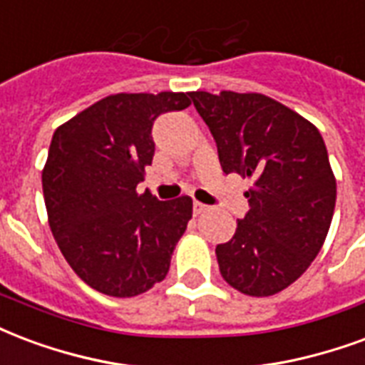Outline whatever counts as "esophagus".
I'll return each instance as SVG.
<instances>
[{
  "mask_svg": "<svg viewBox=\"0 0 365 365\" xmlns=\"http://www.w3.org/2000/svg\"><path fill=\"white\" fill-rule=\"evenodd\" d=\"M205 210H207V205L199 203V201H195V203H193V212H195V215H203Z\"/></svg>",
  "mask_w": 365,
  "mask_h": 365,
  "instance_id": "1",
  "label": "esophagus"
}]
</instances>
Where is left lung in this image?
<instances>
[{"label": "left lung", "instance_id": "left-lung-1", "mask_svg": "<svg viewBox=\"0 0 365 365\" xmlns=\"http://www.w3.org/2000/svg\"><path fill=\"white\" fill-rule=\"evenodd\" d=\"M209 125L226 174L253 180L250 212L230 242L217 245L222 279L265 298L307 271L331 226L336 180L319 129L259 93H190Z\"/></svg>", "mask_w": 365, "mask_h": 365}]
</instances>
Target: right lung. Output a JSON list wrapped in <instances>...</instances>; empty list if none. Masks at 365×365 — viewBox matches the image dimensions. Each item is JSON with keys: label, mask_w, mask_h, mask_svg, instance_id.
Wrapping results in <instances>:
<instances>
[{"label": "right lung", "mask_w": 365, "mask_h": 365, "mask_svg": "<svg viewBox=\"0 0 365 365\" xmlns=\"http://www.w3.org/2000/svg\"><path fill=\"white\" fill-rule=\"evenodd\" d=\"M190 104V93L110 94L53 133L42 170L50 230L75 274L98 292L133 298L168 274L193 201H158L137 183L155 156V120Z\"/></svg>", "instance_id": "add662e5"}]
</instances>
